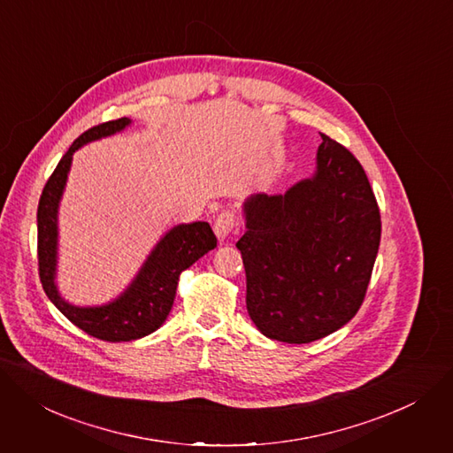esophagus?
<instances>
[{
	"label": "esophagus",
	"mask_w": 453,
	"mask_h": 453,
	"mask_svg": "<svg viewBox=\"0 0 453 453\" xmlns=\"http://www.w3.org/2000/svg\"><path fill=\"white\" fill-rule=\"evenodd\" d=\"M236 229H238V219H236L234 211H231V210L220 211V215L215 220V233H217V236L220 240H224L226 236H229Z\"/></svg>",
	"instance_id": "34e87169"
}]
</instances>
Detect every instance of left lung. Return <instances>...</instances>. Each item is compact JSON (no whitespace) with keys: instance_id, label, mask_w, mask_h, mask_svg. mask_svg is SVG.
<instances>
[{"instance_id":"obj_1","label":"left lung","mask_w":453,"mask_h":453,"mask_svg":"<svg viewBox=\"0 0 453 453\" xmlns=\"http://www.w3.org/2000/svg\"><path fill=\"white\" fill-rule=\"evenodd\" d=\"M321 141L312 179L245 202L248 231L236 242L248 312L262 334L285 343L316 342L356 316L381 240L359 160L328 135Z\"/></svg>"}]
</instances>
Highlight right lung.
<instances>
[{
  "label": "right lung",
  "mask_w": 453,
  "mask_h": 453,
  "mask_svg": "<svg viewBox=\"0 0 453 453\" xmlns=\"http://www.w3.org/2000/svg\"><path fill=\"white\" fill-rule=\"evenodd\" d=\"M128 125L130 119L122 117L103 122L79 135L49 177L37 205V265L41 285L50 302L75 326L103 342H132L157 331L172 311L180 273L217 248V236L208 222L180 224L158 242L130 289L110 305L79 309L68 305L58 295L54 285L56 215L72 155L83 144L120 132Z\"/></svg>",
  "instance_id": "right-lung-1"
}]
</instances>
